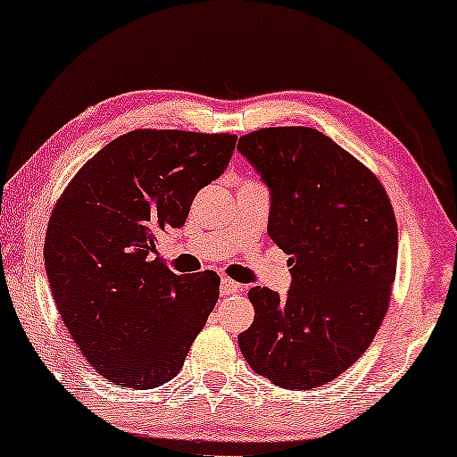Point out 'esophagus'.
I'll use <instances>...</instances> for the list:
<instances>
[{
    "label": "esophagus",
    "mask_w": 457,
    "mask_h": 457,
    "mask_svg": "<svg viewBox=\"0 0 457 457\" xmlns=\"http://www.w3.org/2000/svg\"><path fill=\"white\" fill-rule=\"evenodd\" d=\"M239 291H241V285L235 283V280H230V278H222L220 280V293H222L224 297L235 295V293H239Z\"/></svg>",
    "instance_id": "esophagus-1"
}]
</instances>
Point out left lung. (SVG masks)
Wrapping results in <instances>:
<instances>
[{
	"label": "left lung",
	"instance_id": "obj_1",
	"mask_svg": "<svg viewBox=\"0 0 457 457\" xmlns=\"http://www.w3.org/2000/svg\"><path fill=\"white\" fill-rule=\"evenodd\" d=\"M237 149L270 191L268 235L291 255L285 297L249 289L255 316L239 349L277 386L314 389L345 372L383 322L395 214L378 179L320 130H253Z\"/></svg>",
	"mask_w": 457,
	"mask_h": 457
}]
</instances>
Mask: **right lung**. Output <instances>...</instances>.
<instances>
[{
	"label": "right lung",
	"instance_id": "obj_1",
	"mask_svg": "<svg viewBox=\"0 0 457 457\" xmlns=\"http://www.w3.org/2000/svg\"><path fill=\"white\" fill-rule=\"evenodd\" d=\"M235 143L228 133L130 130L99 149L55 204L43 252L49 285L68 333L108 383H168L214 310L220 277H179L155 243L183 227Z\"/></svg>",
	"mask_w": 457,
	"mask_h": 457
}]
</instances>
